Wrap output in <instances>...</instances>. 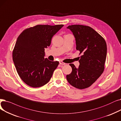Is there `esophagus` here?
<instances>
[{
    "instance_id": "34e87169",
    "label": "esophagus",
    "mask_w": 121,
    "mask_h": 121,
    "mask_svg": "<svg viewBox=\"0 0 121 121\" xmlns=\"http://www.w3.org/2000/svg\"><path fill=\"white\" fill-rule=\"evenodd\" d=\"M59 63H60V64L62 65H66V63H64V62H63L62 61H59Z\"/></svg>"
}]
</instances>
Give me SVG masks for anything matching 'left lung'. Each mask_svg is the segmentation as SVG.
<instances>
[{
	"mask_svg": "<svg viewBox=\"0 0 121 121\" xmlns=\"http://www.w3.org/2000/svg\"><path fill=\"white\" fill-rule=\"evenodd\" d=\"M76 40V49L82 54L77 68L69 65L72 71L66 76L68 82L77 88L90 87L101 76L104 70L107 55V45L105 39L90 27L80 25L69 26Z\"/></svg>",
	"mask_w": 121,
	"mask_h": 121,
	"instance_id": "left-lung-1",
	"label": "left lung"
}]
</instances>
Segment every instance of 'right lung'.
I'll return each instance as SVG.
<instances>
[{"mask_svg": "<svg viewBox=\"0 0 121 121\" xmlns=\"http://www.w3.org/2000/svg\"><path fill=\"white\" fill-rule=\"evenodd\" d=\"M63 26L36 25L25 30L18 36L13 51V60L19 76L27 85L39 87L50 81L59 62L44 59V50Z\"/></svg>", "mask_w": 121, "mask_h": 121, "instance_id": "add662e5", "label": "right lung"}]
</instances>
